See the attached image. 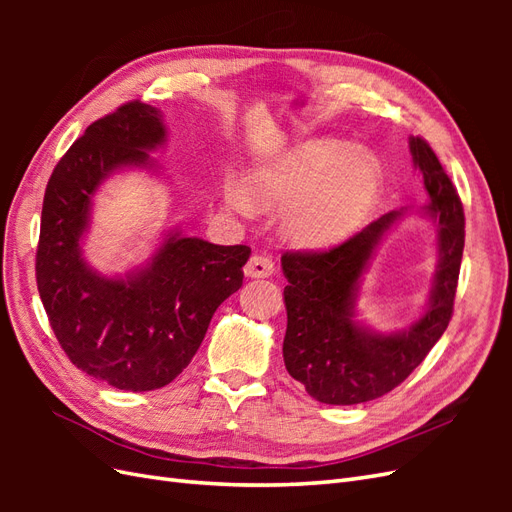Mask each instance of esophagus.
<instances>
[{
  "mask_svg": "<svg viewBox=\"0 0 512 512\" xmlns=\"http://www.w3.org/2000/svg\"><path fill=\"white\" fill-rule=\"evenodd\" d=\"M273 271H275L273 260L265 254H254L245 265L247 277H269V275H273Z\"/></svg>",
  "mask_w": 512,
  "mask_h": 512,
  "instance_id": "obj_1",
  "label": "esophagus"
}]
</instances>
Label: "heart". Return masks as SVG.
I'll list each match as a JSON object with an SVG mask.
<instances>
[{"mask_svg": "<svg viewBox=\"0 0 512 512\" xmlns=\"http://www.w3.org/2000/svg\"><path fill=\"white\" fill-rule=\"evenodd\" d=\"M382 190V168L374 153L344 141L320 138L256 170L245 185L228 181L226 203L250 213L258 207L290 205L286 235L301 245H331L346 239L374 211Z\"/></svg>", "mask_w": 512, "mask_h": 512, "instance_id": "b5f03b06", "label": "heart"}]
</instances>
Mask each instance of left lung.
I'll use <instances>...</instances> for the list:
<instances>
[{
  "label": "left lung",
  "instance_id": "left-lung-1",
  "mask_svg": "<svg viewBox=\"0 0 512 512\" xmlns=\"http://www.w3.org/2000/svg\"><path fill=\"white\" fill-rule=\"evenodd\" d=\"M410 153L429 194L425 213L436 224L438 265L425 312L408 329L380 333L356 320L361 277L386 232L406 215L404 209L382 215L331 250L282 256L288 280L284 363L320 404L354 406L393 391L423 363L451 322L466 239L463 205L423 138L410 136Z\"/></svg>",
  "mask_w": 512,
  "mask_h": 512
}]
</instances>
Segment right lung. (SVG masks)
Masks as SVG:
<instances>
[{
  "label": "right lung",
  "instance_id": "1",
  "mask_svg": "<svg viewBox=\"0 0 512 512\" xmlns=\"http://www.w3.org/2000/svg\"><path fill=\"white\" fill-rule=\"evenodd\" d=\"M166 143L156 106L128 102L91 123L44 192L36 280L59 346L87 376L121 391H156L190 365L209 322L243 284L247 245L168 230L145 265L106 277L83 256L100 185L121 168L158 170Z\"/></svg>",
  "mask_w": 512,
  "mask_h": 512
}]
</instances>
